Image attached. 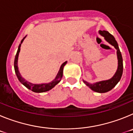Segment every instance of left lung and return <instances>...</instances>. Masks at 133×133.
<instances>
[{
	"instance_id": "1",
	"label": "left lung",
	"mask_w": 133,
	"mask_h": 133,
	"mask_svg": "<svg viewBox=\"0 0 133 133\" xmlns=\"http://www.w3.org/2000/svg\"><path fill=\"white\" fill-rule=\"evenodd\" d=\"M98 33L104 37V40L107 42H108L109 44L113 46L115 49H117V59H118L117 70L113 77L109 80L98 81V82L94 83H90L89 82H87L86 81H84V80H83V82H84L86 85L88 86L91 90H92L95 92H99V93H104V92H107L109 90H112L115 86L117 85V83L119 82V81L121 78L122 75H123V63L121 52L120 51L118 43L115 40V37L106 30H99Z\"/></svg>"
}]
</instances>
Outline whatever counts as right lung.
<instances>
[{"mask_svg":"<svg viewBox=\"0 0 133 133\" xmlns=\"http://www.w3.org/2000/svg\"><path fill=\"white\" fill-rule=\"evenodd\" d=\"M26 37V36H24L23 39L21 41V44H19L18 48V50H17V52L16 54V56H15V63H14V67H15V73L16 75V77L18 78V81L21 82L24 87L29 89V90H31L32 91H33L35 92H46V91H49V90H51L52 88H54L56 84L60 83V81H61V78L63 77V68L65 66V64H66L67 61H65L64 63H63L62 64V65L60 67L59 70H58V73L56 75V77H55V79L52 81L50 82V83H42V84H34V83H32L30 82H29L28 81L24 79L22 76H21V73H20L19 70H18V55H19L20 50H21V44L23 43V42L24 41V38Z\"/></svg>","mask_w":133,"mask_h":133,"instance_id":"obj_1","label":"right lung"}]
</instances>
